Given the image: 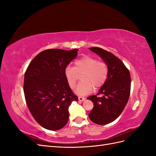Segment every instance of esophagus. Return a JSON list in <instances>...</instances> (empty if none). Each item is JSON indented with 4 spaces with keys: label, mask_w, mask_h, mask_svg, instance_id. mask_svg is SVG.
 <instances>
[{
    "label": "esophagus",
    "mask_w": 156,
    "mask_h": 156,
    "mask_svg": "<svg viewBox=\"0 0 156 156\" xmlns=\"http://www.w3.org/2000/svg\"><path fill=\"white\" fill-rule=\"evenodd\" d=\"M85 98L84 97H78V101H85Z\"/></svg>",
    "instance_id": "1"
}]
</instances>
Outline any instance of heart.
I'll use <instances>...</instances> for the list:
<instances>
[{"mask_svg":"<svg viewBox=\"0 0 156 156\" xmlns=\"http://www.w3.org/2000/svg\"><path fill=\"white\" fill-rule=\"evenodd\" d=\"M81 76L80 83L75 89L78 95H86L90 93L94 88H99L107 81L108 68L106 63L98 61L90 55H84L75 62L74 67L68 66L65 68L64 74L69 87L74 88L77 82L78 75Z\"/></svg>","mask_w":156,"mask_h":156,"instance_id":"obj_1","label":"heart"}]
</instances>
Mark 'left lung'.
Wrapping results in <instances>:
<instances>
[{
    "mask_svg": "<svg viewBox=\"0 0 156 156\" xmlns=\"http://www.w3.org/2000/svg\"><path fill=\"white\" fill-rule=\"evenodd\" d=\"M89 49L107 64L108 75L98 94L87 98L94 105L88 116L94 123L106 125L117 119L127 103L131 90L130 73L123 62L112 53L97 47ZM100 94L101 98L97 96Z\"/></svg>",
    "mask_w": 156,
    "mask_h": 156,
    "instance_id": "1",
    "label": "left lung"
}]
</instances>
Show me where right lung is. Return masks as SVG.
I'll return each mask as SVG.
<instances>
[{"label":"right lung","instance_id":"obj_1","mask_svg":"<svg viewBox=\"0 0 156 156\" xmlns=\"http://www.w3.org/2000/svg\"><path fill=\"white\" fill-rule=\"evenodd\" d=\"M78 51L46 49L33 59L25 72L23 90L26 103L35 120L48 130H59L67 124L69 105L78 99L64 74Z\"/></svg>","mask_w":156,"mask_h":156}]
</instances>
